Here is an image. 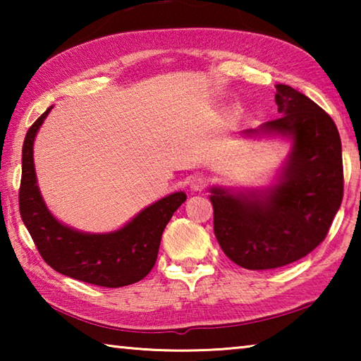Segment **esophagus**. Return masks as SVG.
Here are the masks:
<instances>
[{
	"mask_svg": "<svg viewBox=\"0 0 361 361\" xmlns=\"http://www.w3.org/2000/svg\"><path fill=\"white\" fill-rule=\"evenodd\" d=\"M205 185H207V180L202 175H194L192 178L189 180V188H191L192 191H202Z\"/></svg>",
	"mask_w": 361,
	"mask_h": 361,
	"instance_id": "34e87169",
	"label": "esophagus"
}]
</instances>
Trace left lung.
<instances>
[{"mask_svg":"<svg viewBox=\"0 0 361 361\" xmlns=\"http://www.w3.org/2000/svg\"><path fill=\"white\" fill-rule=\"evenodd\" d=\"M280 118L243 135L293 140L279 183L267 189L212 188L213 231L231 261L264 271L304 258L325 240L344 194L341 137L309 97L276 85Z\"/></svg>","mask_w":361,"mask_h":361,"instance_id":"8db88e82","label":"left lung"}]
</instances>
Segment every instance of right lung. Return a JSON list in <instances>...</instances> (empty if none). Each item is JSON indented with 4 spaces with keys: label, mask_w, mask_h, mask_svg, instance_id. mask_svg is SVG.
<instances>
[{
    "label": "right lung",
    "mask_w": 361,
    "mask_h": 361,
    "mask_svg": "<svg viewBox=\"0 0 361 361\" xmlns=\"http://www.w3.org/2000/svg\"><path fill=\"white\" fill-rule=\"evenodd\" d=\"M51 109L35 121L23 142L19 189L23 224L42 259L63 276L106 288L140 282L154 267L162 232L186 194L180 191L157 200L124 228L106 234L79 232L57 221L41 197L33 164L35 137Z\"/></svg>",
    "instance_id": "add662e5"
}]
</instances>
